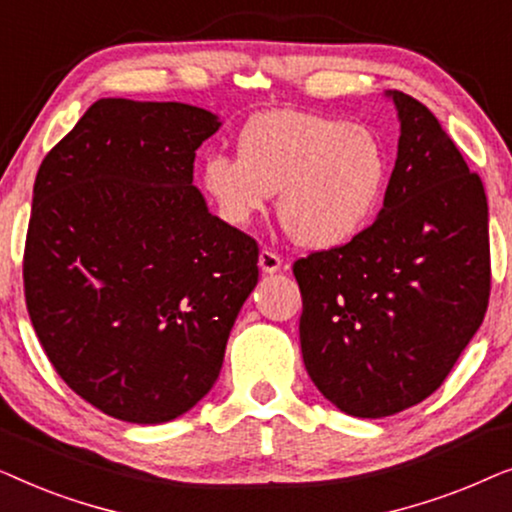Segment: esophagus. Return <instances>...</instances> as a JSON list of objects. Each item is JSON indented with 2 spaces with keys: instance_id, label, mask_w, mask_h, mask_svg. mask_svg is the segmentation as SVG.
I'll list each match as a JSON object with an SVG mask.
<instances>
[{
  "instance_id": "1",
  "label": "esophagus",
  "mask_w": 512,
  "mask_h": 512,
  "mask_svg": "<svg viewBox=\"0 0 512 512\" xmlns=\"http://www.w3.org/2000/svg\"><path fill=\"white\" fill-rule=\"evenodd\" d=\"M258 268L270 275V272H277L282 268V258H279L272 249H261V254H258Z\"/></svg>"
}]
</instances>
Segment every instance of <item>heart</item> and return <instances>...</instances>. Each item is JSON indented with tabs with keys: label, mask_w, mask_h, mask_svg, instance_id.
Listing matches in <instances>:
<instances>
[{
	"label": "heart",
	"mask_w": 512,
	"mask_h": 512,
	"mask_svg": "<svg viewBox=\"0 0 512 512\" xmlns=\"http://www.w3.org/2000/svg\"><path fill=\"white\" fill-rule=\"evenodd\" d=\"M240 156L212 153L202 186L228 226L244 228L268 209L305 249L352 242L380 207L389 158L373 130L298 109H272L244 125Z\"/></svg>",
	"instance_id": "heart-1"
}]
</instances>
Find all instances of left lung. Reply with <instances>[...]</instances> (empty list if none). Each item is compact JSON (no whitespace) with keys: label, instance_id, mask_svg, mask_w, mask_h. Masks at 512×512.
Segmentation results:
<instances>
[{"label":"left lung","instance_id":"obj_1","mask_svg":"<svg viewBox=\"0 0 512 512\" xmlns=\"http://www.w3.org/2000/svg\"><path fill=\"white\" fill-rule=\"evenodd\" d=\"M387 95L401 137L382 212L352 242L293 263L307 373L335 408L368 419L445 382L492 289L485 186L422 102Z\"/></svg>","mask_w":512,"mask_h":512}]
</instances>
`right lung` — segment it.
Segmentation results:
<instances>
[{
    "mask_svg": "<svg viewBox=\"0 0 512 512\" xmlns=\"http://www.w3.org/2000/svg\"><path fill=\"white\" fill-rule=\"evenodd\" d=\"M181 102L97 100L46 153L23 284L55 373L104 415L163 424L214 387L258 244L209 214L195 151L219 130Z\"/></svg>",
    "mask_w": 512,
    "mask_h": 512,
    "instance_id": "obj_1",
    "label": "right lung"
}]
</instances>
